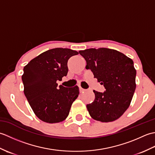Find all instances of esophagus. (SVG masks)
<instances>
[{"label":"esophagus","instance_id":"obj_1","mask_svg":"<svg viewBox=\"0 0 155 155\" xmlns=\"http://www.w3.org/2000/svg\"><path fill=\"white\" fill-rule=\"evenodd\" d=\"M78 87H79L80 93H83V92H84V91H86V89H84V88H82V87H81V86H79Z\"/></svg>","mask_w":155,"mask_h":155}]
</instances>
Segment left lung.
<instances>
[{
	"instance_id": "left-lung-1",
	"label": "left lung",
	"mask_w": 155,
	"mask_h": 155,
	"mask_svg": "<svg viewBox=\"0 0 155 155\" xmlns=\"http://www.w3.org/2000/svg\"><path fill=\"white\" fill-rule=\"evenodd\" d=\"M79 53L94 77L103 84L104 93L93 91L95 98L87 105L93 119L108 123L120 118L130 106L136 88L133 60L122 52L107 48H89Z\"/></svg>"
}]
</instances>
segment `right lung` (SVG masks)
Segmentation results:
<instances>
[{
    "label": "right lung",
    "instance_id": "right-lung-1",
    "mask_svg": "<svg viewBox=\"0 0 155 155\" xmlns=\"http://www.w3.org/2000/svg\"><path fill=\"white\" fill-rule=\"evenodd\" d=\"M78 52L69 48H56L32 59L23 68L24 93L39 119L48 123L65 120L72 103L79 94L78 86L57 87V81L67 76V62Z\"/></svg>",
    "mask_w": 155,
    "mask_h": 155
}]
</instances>
